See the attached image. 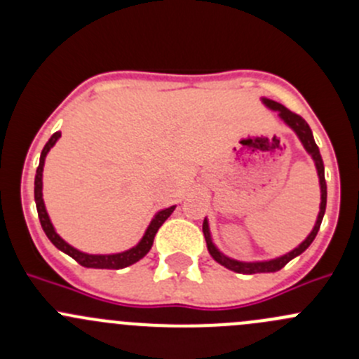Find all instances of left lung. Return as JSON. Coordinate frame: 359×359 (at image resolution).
Listing matches in <instances>:
<instances>
[{
  "instance_id": "left-lung-1",
  "label": "left lung",
  "mask_w": 359,
  "mask_h": 359,
  "mask_svg": "<svg viewBox=\"0 0 359 359\" xmlns=\"http://www.w3.org/2000/svg\"><path fill=\"white\" fill-rule=\"evenodd\" d=\"M264 104H266L267 107H271V109H274V111L280 112V118L283 119V121L287 123L288 126H290V128L293 130V132L297 133V135H299L300 142L304 144V147H306V151L311 154V156H313L314 163H316L318 177H320V186H321L320 215H318L316 226H314V229L311 231L309 236L306 238V241H302V243H300L299 247H297L295 250H292V252L287 253V255L278 257V259H274V260H266V262H240V260H233V259H229V257L222 255V253H220L219 250L215 248V245L212 243V238H210V231H208V222H206V219L203 220V233H205L206 247H208L210 255H212L213 259H215L217 262L220 264V266L227 267V269L234 271V273H240V274L276 273V271H280L281 267L287 266V264L290 262L292 259H295L297 255H300V253H302L304 250H306L307 247H309L311 243H313L314 238H316V234H318V231H320L321 220H323V215H325V208H327V182H325V166H323V159H321L320 149H318L316 142H314L313 132H311L309 125H307L306 119H304L302 116L295 114V112L290 111V109H287V107L281 106V104L274 102V100L264 99Z\"/></svg>"
}]
</instances>
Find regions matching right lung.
I'll list each match as a JSON object with an SVG mask.
<instances>
[{
  "instance_id": "add662e5",
  "label": "right lung",
  "mask_w": 359,
  "mask_h": 359,
  "mask_svg": "<svg viewBox=\"0 0 359 359\" xmlns=\"http://www.w3.org/2000/svg\"><path fill=\"white\" fill-rule=\"evenodd\" d=\"M59 137H60V132H55L52 137H50L48 142L45 144V147H43L41 151V158H39V166L38 170H36V177H34V201H36V208H38V217H39V222H41L43 231H45L48 240L52 241L57 248L62 250V252L67 253L69 257H72V259H74L78 264H81L83 267H93V269H123V267L132 266V264H135L137 260H140L147 252H149L151 247H153V241H154V236H156L158 229L161 227V224L172 215L175 206H170V208H165L161 210V212H158L156 217L153 219V222H151L149 227H147L144 238L139 241V245L126 250V252L114 253V255H88V253H83L79 252V250L72 248L71 245H67L66 241L55 233V229H53L48 213H46L45 210V203H43V193H41L43 189L41 177H43V165H45V158L46 154H48V151L53 147V144L59 140Z\"/></svg>"
}]
</instances>
